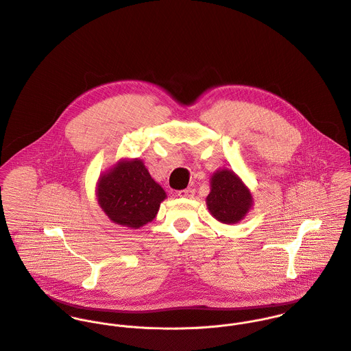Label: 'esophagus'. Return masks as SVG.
Instances as JSON below:
<instances>
[{
	"instance_id": "34e87169",
	"label": "esophagus",
	"mask_w": 351,
	"mask_h": 351,
	"mask_svg": "<svg viewBox=\"0 0 351 351\" xmlns=\"http://www.w3.org/2000/svg\"><path fill=\"white\" fill-rule=\"evenodd\" d=\"M194 194H195V190L191 189V187H189V189H186V190L178 191V195H179L180 198H193Z\"/></svg>"
}]
</instances>
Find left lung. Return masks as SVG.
Returning a JSON list of instances; mask_svg holds the SVG:
<instances>
[{
  "instance_id": "8db88e82",
  "label": "left lung",
  "mask_w": 351,
  "mask_h": 351,
  "mask_svg": "<svg viewBox=\"0 0 351 351\" xmlns=\"http://www.w3.org/2000/svg\"><path fill=\"white\" fill-rule=\"evenodd\" d=\"M254 204L250 189L231 169L220 168L212 173L206 206L212 217L223 224H237L252 210Z\"/></svg>"
}]
</instances>
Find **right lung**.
I'll return each instance as SVG.
<instances>
[{
  "label": "right lung",
  "instance_id": "1",
  "mask_svg": "<svg viewBox=\"0 0 351 351\" xmlns=\"http://www.w3.org/2000/svg\"><path fill=\"white\" fill-rule=\"evenodd\" d=\"M95 195L110 221L131 230L153 221L167 198L139 158H121L99 175Z\"/></svg>",
  "mask_w": 351,
  "mask_h": 351
}]
</instances>
